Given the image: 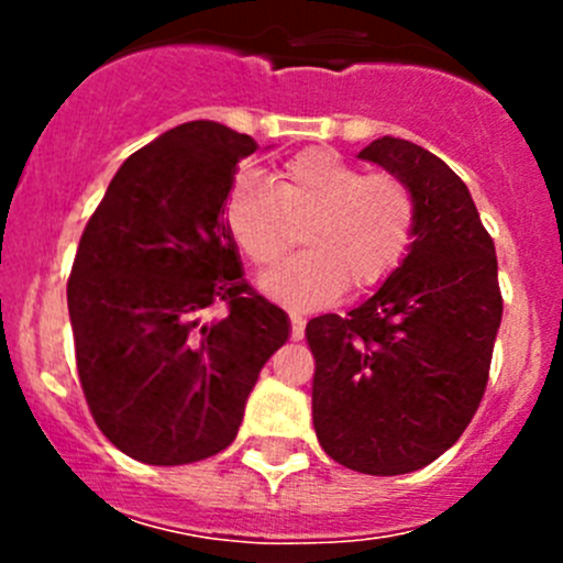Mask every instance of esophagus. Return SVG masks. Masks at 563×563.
<instances>
[{"label":"esophagus","mask_w":563,"mask_h":563,"mask_svg":"<svg viewBox=\"0 0 563 563\" xmlns=\"http://www.w3.org/2000/svg\"><path fill=\"white\" fill-rule=\"evenodd\" d=\"M305 338V318L299 313H291V340Z\"/></svg>","instance_id":"obj_1"}]
</instances>
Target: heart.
<instances>
[{"mask_svg":"<svg viewBox=\"0 0 563 563\" xmlns=\"http://www.w3.org/2000/svg\"><path fill=\"white\" fill-rule=\"evenodd\" d=\"M223 220L247 261L264 266L291 245L299 229L305 253L258 277V288L291 308H321L343 294L382 286L402 264L417 234V198L391 174L367 176L332 150H305L264 185L240 176Z\"/></svg>","mask_w":563,"mask_h":563,"instance_id":"heart-1","label":"heart"}]
</instances>
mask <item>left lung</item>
<instances>
[{"label":"left lung","instance_id":"8db88e82","mask_svg":"<svg viewBox=\"0 0 563 563\" xmlns=\"http://www.w3.org/2000/svg\"><path fill=\"white\" fill-rule=\"evenodd\" d=\"M360 157L411 187L417 234L373 297L308 321L313 428L345 468L411 474L455 444L485 395L504 313L498 261L468 187L441 157L391 135Z\"/></svg>","mask_w":563,"mask_h":563}]
</instances>
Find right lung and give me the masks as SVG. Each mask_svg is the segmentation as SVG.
<instances>
[{"label": "right lung", "mask_w": 563, "mask_h": 563, "mask_svg": "<svg viewBox=\"0 0 563 563\" xmlns=\"http://www.w3.org/2000/svg\"><path fill=\"white\" fill-rule=\"evenodd\" d=\"M258 150L225 124L185 122L130 155L89 218L67 283L89 411L117 450L185 465L236 439L261 367L291 321L242 280L223 203ZM225 301V319L200 313Z\"/></svg>", "instance_id": "right-lung-1"}]
</instances>
